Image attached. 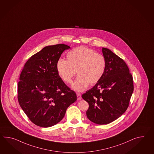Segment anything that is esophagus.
I'll use <instances>...</instances> for the list:
<instances>
[{
  "label": "esophagus",
  "instance_id": "esophagus-1",
  "mask_svg": "<svg viewBox=\"0 0 154 154\" xmlns=\"http://www.w3.org/2000/svg\"><path fill=\"white\" fill-rule=\"evenodd\" d=\"M77 100H81L82 99L81 94H77Z\"/></svg>",
  "mask_w": 154,
  "mask_h": 154
}]
</instances>
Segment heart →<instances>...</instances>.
Here are the masks:
<instances>
[{"label": "heart", "mask_w": 154, "mask_h": 154, "mask_svg": "<svg viewBox=\"0 0 154 154\" xmlns=\"http://www.w3.org/2000/svg\"><path fill=\"white\" fill-rule=\"evenodd\" d=\"M66 57L67 60H58L57 71L60 79L66 83L71 82L77 72L79 76L71 86L75 91L82 92L86 90L89 84H96L105 73V57L93 49L79 47L69 51Z\"/></svg>", "instance_id": "b5f03b06"}]
</instances>
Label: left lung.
Here are the masks:
<instances>
[{
    "instance_id": "8db88e82",
    "label": "left lung",
    "mask_w": 154,
    "mask_h": 154,
    "mask_svg": "<svg viewBox=\"0 0 154 154\" xmlns=\"http://www.w3.org/2000/svg\"><path fill=\"white\" fill-rule=\"evenodd\" d=\"M106 69L101 79L82 97L89 104L87 118L99 125L119 118L128 107L134 91L132 75L122 59L111 50L102 48Z\"/></svg>"
}]
</instances>
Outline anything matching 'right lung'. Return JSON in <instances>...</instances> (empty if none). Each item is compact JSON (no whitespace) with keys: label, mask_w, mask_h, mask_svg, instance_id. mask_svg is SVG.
<instances>
[{"label":"right lung","mask_w":154,"mask_h":154,"mask_svg":"<svg viewBox=\"0 0 154 154\" xmlns=\"http://www.w3.org/2000/svg\"><path fill=\"white\" fill-rule=\"evenodd\" d=\"M69 46H46L26 61L18 84L19 105L37 126L48 128L63 119L68 107L77 100L57 71L62 53Z\"/></svg>","instance_id":"right-lung-1"}]
</instances>
